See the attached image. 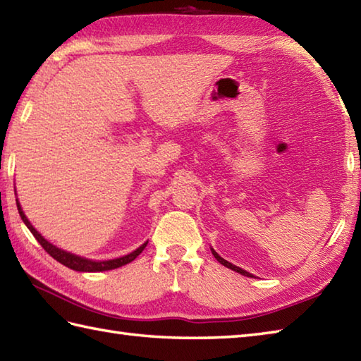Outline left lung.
Returning a JSON list of instances; mask_svg holds the SVG:
<instances>
[{
	"label": "left lung",
	"mask_w": 361,
	"mask_h": 361,
	"mask_svg": "<svg viewBox=\"0 0 361 361\" xmlns=\"http://www.w3.org/2000/svg\"><path fill=\"white\" fill-rule=\"evenodd\" d=\"M211 252H213V255H214V258L219 261V263L221 264H224L225 267H228V269H231V271H235V272H238V274H241V275H245V277H253L252 274H249V272H245L244 269H241V267H238V266H235V264H231V263H228L227 259H224V258H221L217 255V253L211 249Z\"/></svg>",
	"instance_id": "obj_1"
}]
</instances>
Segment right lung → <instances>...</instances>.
Here are the masks:
<instances>
[{
    "instance_id": "add662e5",
    "label": "right lung",
    "mask_w": 361,
    "mask_h": 361,
    "mask_svg": "<svg viewBox=\"0 0 361 361\" xmlns=\"http://www.w3.org/2000/svg\"><path fill=\"white\" fill-rule=\"evenodd\" d=\"M17 208H18V213H20V217L21 221H23L26 224V227L30 228V231L34 235V238L37 239L39 244L44 247L45 252L48 253V255H51L56 261H59L61 264L70 267V269L73 271H80V272H103V271H111V269H117V267L120 266H125L131 263L133 259H136L137 255H140L142 253V250L147 247L148 241L145 244H142L139 247V249H136L134 252H131L130 255H125L122 258H116V259H108V261H92V259H87V258H81L78 255H73V253H68L66 250H61L58 249V247H54L53 244H49L47 239L40 235V233L35 230L31 222L27 221L23 209H21L20 203L17 202Z\"/></svg>"
}]
</instances>
